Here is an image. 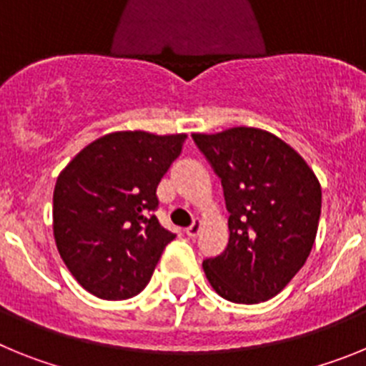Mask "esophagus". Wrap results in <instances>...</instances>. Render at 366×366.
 <instances>
[{"instance_id":"1","label":"esophagus","mask_w":366,"mask_h":366,"mask_svg":"<svg viewBox=\"0 0 366 366\" xmlns=\"http://www.w3.org/2000/svg\"><path fill=\"white\" fill-rule=\"evenodd\" d=\"M199 231H202V219L196 218L192 222V225H190V227L187 229V234H189L190 238H196V236L199 234Z\"/></svg>"}]
</instances>
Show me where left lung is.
<instances>
[{
    "instance_id": "obj_1",
    "label": "left lung",
    "mask_w": 366,
    "mask_h": 366,
    "mask_svg": "<svg viewBox=\"0 0 366 366\" xmlns=\"http://www.w3.org/2000/svg\"><path fill=\"white\" fill-rule=\"evenodd\" d=\"M192 139L222 179L229 211V244L203 260L207 280L231 302L269 300L310 257L321 183L290 144L260 128L236 126Z\"/></svg>"
}]
</instances>
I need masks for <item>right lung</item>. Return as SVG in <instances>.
Returning <instances> with one entry per match:
<instances>
[{
    "instance_id": "right-lung-1",
    "label": "right lung",
    "mask_w": 366,
    "mask_h": 366,
    "mask_svg": "<svg viewBox=\"0 0 366 366\" xmlns=\"http://www.w3.org/2000/svg\"><path fill=\"white\" fill-rule=\"evenodd\" d=\"M185 139L113 132L80 150L58 176L54 242L67 269L92 295L124 300L150 282L176 238L155 218V192Z\"/></svg>"
}]
</instances>
